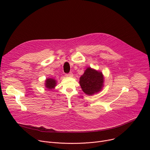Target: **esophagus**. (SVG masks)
I'll return each instance as SVG.
<instances>
[{"mask_svg":"<svg viewBox=\"0 0 150 150\" xmlns=\"http://www.w3.org/2000/svg\"><path fill=\"white\" fill-rule=\"evenodd\" d=\"M66 76L67 77H73L74 75H73V74L72 72H70V73H69L68 74H66Z\"/></svg>","mask_w":150,"mask_h":150,"instance_id":"34e87169","label":"esophagus"}]
</instances>
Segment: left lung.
<instances>
[{"label": "left lung", "instance_id": "obj_1", "mask_svg": "<svg viewBox=\"0 0 150 150\" xmlns=\"http://www.w3.org/2000/svg\"><path fill=\"white\" fill-rule=\"evenodd\" d=\"M82 91L88 96L100 92L104 86V76L100 71L88 67L80 78Z\"/></svg>", "mask_w": 150, "mask_h": 150}]
</instances>
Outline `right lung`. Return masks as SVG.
Here are the masks:
<instances>
[{"label":"right lung","instance_id":"obj_1","mask_svg":"<svg viewBox=\"0 0 150 150\" xmlns=\"http://www.w3.org/2000/svg\"><path fill=\"white\" fill-rule=\"evenodd\" d=\"M57 81L52 78H46L45 83H44L45 87L47 89V90L49 91L54 89L55 88V86H57Z\"/></svg>","mask_w":150,"mask_h":150}]
</instances>
